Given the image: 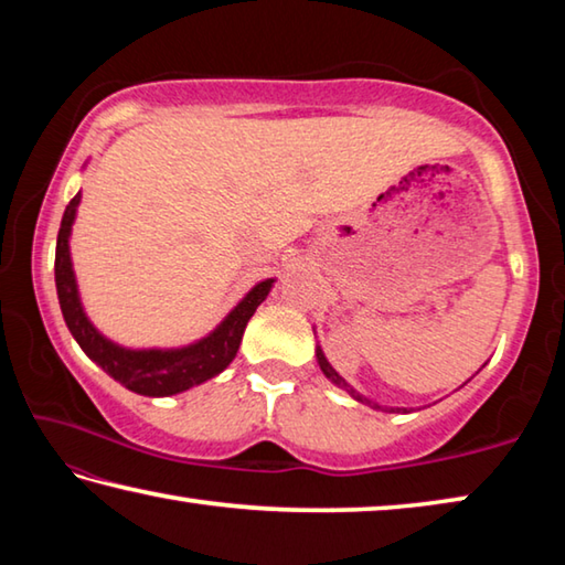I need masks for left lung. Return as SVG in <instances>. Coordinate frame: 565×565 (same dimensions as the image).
I'll return each mask as SVG.
<instances>
[{
  "mask_svg": "<svg viewBox=\"0 0 565 565\" xmlns=\"http://www.w3.org/2000/svg\"><path fill=\"white\" fill-rule=\"evenodd\" d=\"M317 331V329H313ZM317 361H319V369L323 371V376H327L333 386H339V388H343L347 391V394L351 396V398H356V401H361V404H366V406H371V408H379V411H386V414H408L406 408H401V406H381V404H376V401H371V398H366L363 394H359L356 388H353L347 379H343L337 369L331 366L329 363V359H327V353H323V349L319 347L317 343Z\"/></svg>",
  "mask_w": 565,
  "mask_h": 565,
  "instance_id": "8db88e82",
  "label": "left lung"
}]
</instances>
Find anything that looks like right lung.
Instances as JSON below:
<instances>
[{
  "mask_svg": "<svg viewBox=\"0 0 565 565\" xmlns=\"http://www.w3.org/2000/svg\"><path fill=\"white\" fill-rule=\"evenodd\" d=\"M87 167V164H84ZM82 204V191L64 209L60 236H56V259H54V281L56 296H60L62 317L66 329L72 331L74 341L82 351L102 366V371L119 381L124 388L141 396H174L189 391L204 381L214 379L234 361L248 319L259 309L262 301L274 289L276 279L256 281L244 294L226 317L206 333V337L186 343V347H151V349H129L111 341L109 337L94 327L82 303L79 284H76L74 264H72V226L76 222V209Z\"/></svg>",
  "mask_w": 565,
  "mask_h": 565,
  "instance_id": "1",
  "label": "right lung"
}]
</instances>
